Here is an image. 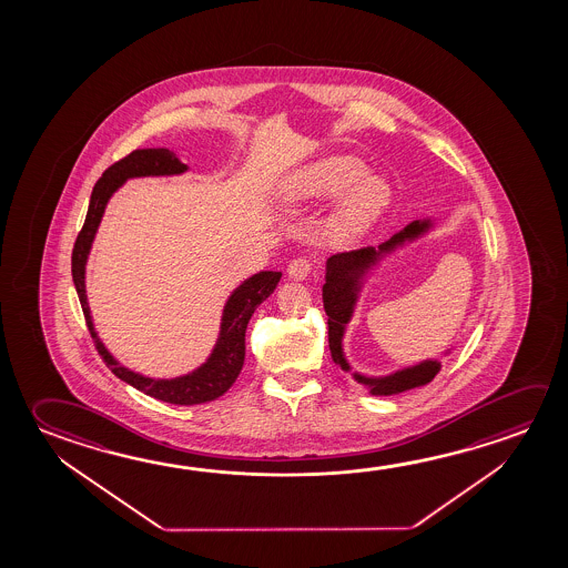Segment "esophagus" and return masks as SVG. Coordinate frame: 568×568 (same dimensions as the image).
I'll use <instances>...</instances> for the list:
<instances>
[{
    "label": "esophagus",
    "mask_w": 568,
    "mask_h": 568,
    "mask_svg": "<svg viewBox=\"0 0 568 568\" xmlns=\"http://www.w3.org/2000/svg\"><path fill=\"white\" fill-rule=\"evenodd\" d=\"M313 270V263L307 257H297L291 261L287 267L288 280L303 281L307 280L308 273Z\"/></svg>",
    "instance_id": "esophagus-1"
}]
</instances>
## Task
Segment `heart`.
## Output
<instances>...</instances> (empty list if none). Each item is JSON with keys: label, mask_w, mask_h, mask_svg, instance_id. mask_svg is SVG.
Wrapping results in <instances>:
<instances>
[{"label": "heart", "mask_w": 568, "mask_h": 568, "mask_svg": "<svg viewBox=\"0 0 568 568\" xmlns=\"http://www.w3.org/2000/svg\"><path fill=\"white\" fill-rule=\"evenodd\" d=\"M366 174L368 168L361 160L333 156L305 168L295 178L293 194L301 200H325L348 190L331 225L338 237H354L373 224L390 200L388 184Z\"/></svg>", "instance_id": "obj_1"}]
</instances>
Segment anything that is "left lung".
<instances>
[{"label":"left lung","instance_id":"8db88e82","mask_svg":"<svg viewBox=\"0 0 568 568\" xmlns=\"http://www.w3.org/2000/svg\"><path fill=\"white\" fill-rule=\"evenodd\" d=\"M432 227L429 220L424 222H412L406 225L402 232L392 235L388 242L374 247H363L354 252L336 253L326 260V283L323 285V303H325V313L328 316V346L331 354L343 371H351L343 353L344 326L348 325L353 316L354 305L358 298V288L361 280L366 275V271L376 265L384 253H390L409 240H416L422 233L428 232ZM442 364L437 361H424V363L402 368L398 373L388 374V376H363L354 373V381L358 382L363 388L374 394V396H392L400 392L412 390L424 386L434 381V376L439 373Z\"/></svg>","mask_w":568,"mask_h":568}]
</instances>
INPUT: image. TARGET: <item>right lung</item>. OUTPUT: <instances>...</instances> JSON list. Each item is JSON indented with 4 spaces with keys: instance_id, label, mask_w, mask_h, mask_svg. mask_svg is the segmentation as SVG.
<instances>
[{
    "instance_id": "1",
    "label": "right lung",
    "mask_w": 568,
    "mask_h": 568,
    "mask_svg": "<svg viewBox=\"0 0 568 568\" xmlns=\"http://www.w3.org/2000/svg\"><path fill=\"white\" fill-rule=\"evenodd\" d=\"M186 170V164H182L176 159V154L168 149L134 150L129 156L106 168L103 176L99 178L94 184L83 230L77 235L73 255H71V273H73L77 295L83 307L84 321L97 344V351L103 356L104 364L111 368L114 376L131 384L136 390L144 392L146 396H152L156 400L178 404V406L212 402L230 390V386L242 373L243 361H245L247 323L255 313V308L260 307L261 303L277 287L281 280L280 271H260L257 275L243 281L242 285L233 291L232 297L225 303L222 328H220V338L215 343L214 353L210 354V358L200 368L172 381H154L149 376L132 373L116 363L94 333L91 308L84 293V265L93 245L94 233L101 224L106 202L129 178L172 176V174H182Z\"/></svg>"
}]
</instances>
